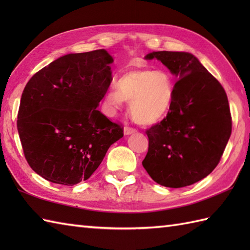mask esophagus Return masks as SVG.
I'll return each mask as SVG.
<instances>
[{
	"instance_id": "1",
	"label": "esophagus",
	"mask_w": 250,
	"mask_h": 250,
	"mask_svg": "<svg viewBox=\"0 0 250 250\" xmlns=\"http://www.w3.org/2000/svg\"><path fill=\"white\" fill-rule=\"evenodd\" d=\"M136 130L135 129H133V128H130V126H125V128L124 129V133H125V135H131V134H133V133H136Z\"/></svg>"
}]
</instances>
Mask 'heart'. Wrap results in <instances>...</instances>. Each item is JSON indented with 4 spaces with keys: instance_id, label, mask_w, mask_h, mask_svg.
<instances>
[{
    "instance_id": "heart-1",
    "label": "heart",
    "mask_w": 250,
    "mask_h": 250,
    "mask_svg": "<svg viewBox=\"0 0 250 250\" xmlns=\"http://www.w3.org/2000/svg\"><path fill=\"white\" fill-rule=\"evenodd\" d=\"M175 94L173 79L166 71L137 68L122 74L116 88L105 94V102L114 109L130 102L132 119L141 125H153L172 108Z\"/></svg>"
}]
</instances>
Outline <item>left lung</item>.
Returning <instances> with one entry per match:
<instances>
[{
	"label": "left lung",
	"mask_w": 250,
	"mask_h": 250,
	"mask_svg": "<svg viewBox=\"0 0 250 250\" xmlns=\"http://www.w3.org/2000/svg\"><path fill=\"white\" fill-rule=\"evenodd\" d=\"M145 59L161 61L178 82L167 118L146 132L149 146L143 167L164 187L198 183L214 171L230 139L226 91L189 52L152 51Z\"/></svg>",
	"instance_id": "1"
}]
</instances>
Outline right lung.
Masks as SVG:
<instances>
[{
    "mask_svg": "<svg viewBox=\"0 0 250 250\" xmlns=\"http://www.w3.org/2000/svg\"><path fill=\"white\" fill-rule=\"evenodd\" d=\"M114 62L104 49L58 58L32 77L21 95L17 128L29 166L51 183L87 180L122 128L97 109Z\"/></svg>",
    "mask_w": 250,
    "mask_h": 250,
    "instance_id": "1",
    "label": "right lung"
}]
</instances>
